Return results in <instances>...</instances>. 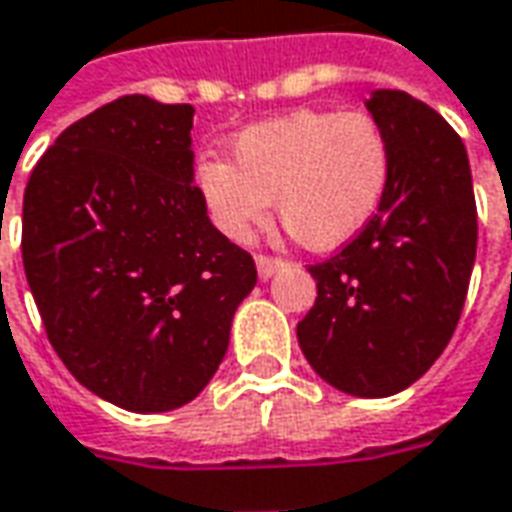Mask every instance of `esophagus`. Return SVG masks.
Segmentation results:
<instances>
[{
	"label": "esophagus",
	"instance_id": "1",
	"mask_svg": "<svg viewBox=\"0 0 512 512\" xmlns=\"http://www.w3.org/2000/svg\"><path fill=\"white\" fill-rule=\"evenodd\" d=\"M255 263H257V274H260V280H268V277L282 266L280 257H271V255H257Z\"/></svg>",
	"mask_w": 512,
	"mask_h": 512
}]
</instances>
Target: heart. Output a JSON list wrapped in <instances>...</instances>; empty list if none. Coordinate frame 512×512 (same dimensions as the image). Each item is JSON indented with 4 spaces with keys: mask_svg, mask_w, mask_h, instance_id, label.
I'll return each mask as SVG.
<instances>
[{
    "mask_svg": "<svg viewBox=\"0 0 512 512\" xmlns=\"http://www.w3.org/2000/svg\"><path fill=\"white\" fill-rule=\"evenodd\" d=\"M391 174V138L374 116L305 107L238 132L232 163L199 160L196 188L210 221L235 244L266 224L274 199L293 238L327 252L366 230Z\"/></svg>",
    "mask_w": 512,
    "mask_h": 512,
    "instance_id": "obj_1",
    "label": "heart"
}]
</instances>
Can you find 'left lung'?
<instances>
[{"label":"left lung","instance_id":"1","mask_svg":"<svg viewBox=\"0 0 512 512\" xmlns=\"http://www.w3.org/2000/svg\"><path fill=\"white\" fill-rule=\"evenodd\" d=\"M366 107L391 138V185L366 230L307 268L318 296L296 338L332 388L380 399L413 385L455 332L477 202L466 146L441 113L405 91H374Z\"/></svg>","mask_w":512,"mask_h":512}]
</instances>
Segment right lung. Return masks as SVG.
Returning a JSON list of instances; mask_svg holds the SVG:
<instances>
[{
	"label": "right lung",
	"mask_w": 512,
	"mask_h": 512,
	"mask_svg": "<svg viewBox=\"0 0 512 512\" xmlns=\"http://www.w3.org/2000/svg\"><path fill=\"white\" fill-rule=\"evenodd\" d=\"M194 107L141 94L57 135L24 191L21 257L49 343L132 413L188 405L227 355L255 260L194 185Z\"/></svg>",
	"instance_id": "add662e5"
}]
</instances>
